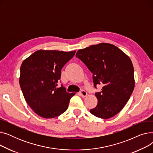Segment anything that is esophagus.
<instances>
[{"label": "esophagus", "mask_w": 153, "mask_h": 153, "mask_svg": "<svg viewBox=\"0 0 153 153\" xmlns=\"http://www.w3.org/2000/svg\"><path fill=\"white\" fill-rule=\"evenodd\" d=\"M79 94H80V95L82 97H83V98H84V97H85L86 96H87V93L85 91H81V92H79Z\"/></svg>", "instance_id": "esophagus-1"}]
</instances>
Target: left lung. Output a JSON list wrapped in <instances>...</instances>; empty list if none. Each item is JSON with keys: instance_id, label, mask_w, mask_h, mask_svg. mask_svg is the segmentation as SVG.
<instances>
[{"instance_id": "obj_1", "label": "left lung", "mask_w": 153, "mask_h": 153, "mask_svg": "<svg viewBox=\"0 0 153 153\" xmlns=\"http://www.w3.org/2000/svg\"><path fill=\"white\" fill-rule=\"evenodd\" d=\"M76 56L92 73L94 86H103L102 91L95 94L97 105L90 112L103 119L114 117L123 108L134 90V68L129 56L105 43L79 50Z\"/></svg>"}]
</instances>
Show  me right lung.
I'll list each match as a JSON object with an SVG mask.
<instances>
[{
  "label": "right lung",
  "mask_w": 153,
  "mask_h": 153,
  "mask_svg": "<svg viewBox=\"0 0 153 153\" xmlns=\"http://www.w3.org/2000/svg\"><path fill=\"white\" fill-rule=\"evenodd\" d=\"M75 53L39 50L23 61L20 85L28 105L39 116L52 118L68 109L76 93L69 94L63 86H57L62 68Z\"/></svg>",
  "instance_id": "1"
}]
</instances>
